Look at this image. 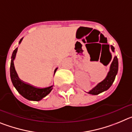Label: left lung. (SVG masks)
Segmentation results:
<instances>
[{
	"mask_svg": "<svg viewBox=\"0 0 132 132\" xmlns=\"http://www.w3.org/2000/svg\"><path fill=\"white\" fill-rule=\"evenodd\" d=\"M110 47H111L112 52H114V47H113L112 45H110ZM108 64H107V65H108ZM118 61L117 57L115 56L114 59H113L111 65H110V71L108 72L106 77L104 79L102 82H101L100 83L98 84L94 88H93V89L90 90L88 93V94H94V95H95V94H98L101 93H102V92L105 91V90H108L110 87H111V85H112L114 80H115L116 75L118 73Z\"/></svg>",
	"mask_w": 132,
	"mask_h": 132,
	"instance_id": "1",
	"label": "left lung"
}]
</instances>
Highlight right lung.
<instances>
[{
	"label": "right lung",
	"instance_id": "obj_1",
	"mask_svg": "<svg viewBox=\"0 0 132 132\" xmlns=\"http://www.w3.org/2000/svg\"><path fill=\"white\" fill-rule=\"evenodd\" d=\"M22 40V38L20 40L19 44H20ZM18 48H16L14 50L12 55L11 57V63H10V78H11L12 82L13 84L14 87L16 88L17 91L20 93L25 98L30 100V101H40L41 99L47 96V94L52 91V87L50 86L47 87H44V88H39V87H36L34 86L30 85L29 83L24 82L23 80H20L18 78V75L16 73V70L14 65V59L16 57V52H17ZM56 68L55 70V73Z\"/></svg>",
	"mask_w": 132,
	"mask_h": 132
}]
</instances>
